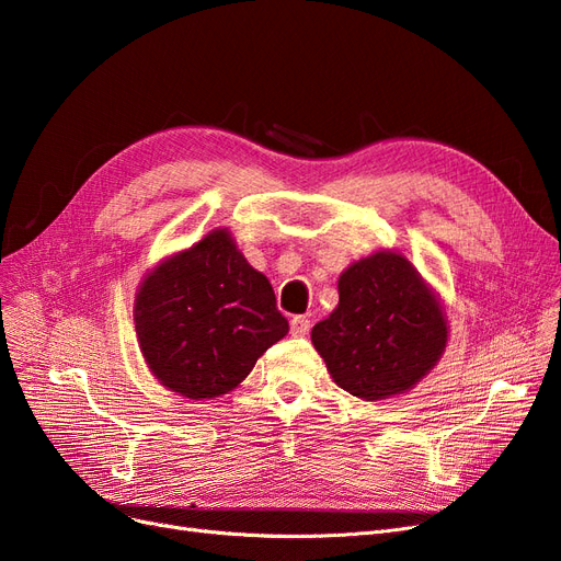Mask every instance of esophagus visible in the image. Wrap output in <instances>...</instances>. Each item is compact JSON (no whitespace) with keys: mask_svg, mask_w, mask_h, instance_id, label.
<instances>
[{"mask_svg":"<svg viewBox=\"0 0 561 561\" xmlns=\"http://www.w3.org/2000/svg\"><path fill=\"white\" fill-rule=\"evenodd\" d=\"M309 330H311V320H309L307 316H295V318L290 320V332H293L295 336L309 334Z\"/></svg>","mask_w":561,"mask_h":561,"instance_id":"1","label":"esophagus"}]
</instances>
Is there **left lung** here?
I'll list each match as a JSON object with an SVG mask.
<instances>
[{
    "label": "left lung",
    "mask_w": 561,
    "mask_h": 561,
    "mask_svg": "<svg viewBox=\"0 0 561 561\" xmlns=\"http://www.w3.org/2000/svg\"><path fill=\"white\" fill-rule=\"evenodd\" d=\"M336 309L313 325L311 342L334 383L363 400L414 388L447 346L443 304L412 262L379 250L339 276Z\"/></svg>",
    "instance_id": "1"
}]
</instances>
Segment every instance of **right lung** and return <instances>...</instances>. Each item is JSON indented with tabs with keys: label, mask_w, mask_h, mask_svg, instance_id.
Here are the masks:
<instances>
[{
	"label": "right lung",
	"mask_w": 561,
	"mask_h": 561,
	"mask_svg": "<svg viewBox=\"0 0 561 561\" xmlns=\"http://www.w3.org/2000/svg\"><path fill=\"white\" fill-rule=\"evenodd\" d=\"M133 320L151 375L190 400L229 393L290 330L268 278L248 264L227 229L151 268Z\"/></svg>",
	"instance_id": "obj_1"
}]
</instances>
